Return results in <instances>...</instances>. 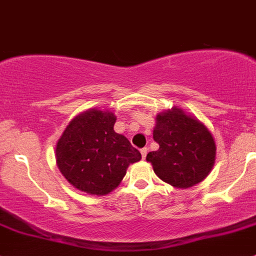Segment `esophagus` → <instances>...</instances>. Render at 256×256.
I'll return each mask as SVG.
<instances>
[{"instance_id": "obj_1", "label": "esophagus", "mask_w": 256, "mask_h": 256, "mask_svg": "<svg viewBox=\"0 0 256 256\" xmlns=\"http://www.w3.org/2000/svg\"><path fill=\"white\" fill-rule=\"evenodd\" d=\"M147 151H148V148H147V147H144V148H141V156H142V158H144V160L146 158Z\"/></svg>"}]
</instances>
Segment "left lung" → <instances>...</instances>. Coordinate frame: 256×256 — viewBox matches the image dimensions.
<instances>
[{
	"label": "left lung",
	"instance_id": "left-lung-1",
	"mask_svg": "<svg viewBox=\"0 0 256 256\" xmlns=\"http://www.w3.org/2000/svg\"><path fill=\"white\" fill-rule=\"evenodd\" d=\"M154 140L157 151L148 152L154 174L177 188H188L202 182L216 160V142L209 130L197 118L180 109L157 115Z\"/></svg>",
	"mask_w": 256,
	"mask_h": 256
}]
</instances>
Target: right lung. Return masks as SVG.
Here are the masks:
<instances>
[{
    "label": "right lung",
    "mask_w": 256,
    "mask_h": 256,
    "mask_svg": "<svg viewBox=\"0 0 256 256\" xmlns=\"http://www.w3.org/2000/svg\"><path fill=\"white\" fill-rule=\"evenodd\" d=\"M116 116L88 110L70 121L56 148V164L70 184L89 194H108L118 186L138 150L114 131Z\"/></svg>",
    "instance_id": "obj_1"
}]
</instances>
